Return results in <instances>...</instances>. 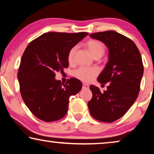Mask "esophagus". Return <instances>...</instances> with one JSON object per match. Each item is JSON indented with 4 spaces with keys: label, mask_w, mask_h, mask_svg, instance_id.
<instances>
[{
    "label": "esophagus",
    "mask_w": 154,
    "mask_h": 154,
    "mask_svg": "<svg viewBox=\"0 0 154 154\" xmlns=\"http://www.w3.org/2000/svg\"><path fill=\"white\" fill-rule=\"evenodd\" d=\"M82 88H83V89H88L89 88V86L86 84H82Z\"/></svg>",
    "instance_id": "obj_1"
}]
</instances>
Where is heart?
<instances>
[{"label": "heart", "instance_id": "b5f03b06", "mask_svg": "<svg viewBox=\"0 0 154 154\" xmlns=\"http://www.w3.org/2000/svg\"><path fill=\"white\" fill-rule=\"evenodd\" d=\"M85 45L93 55L94 58L100 57L104 54L105 46L101 41L95 39H90L85 43ZM77 50V46H73L70 48L68 54V61L69 63H72L74 60V57ZM75 76L78 79L84 82H89L94 79L98 74V70L95 68H85L81 67L75 71Z\"/></svg>", "mask_w": 154, "mask_h": 154}]
</instances>
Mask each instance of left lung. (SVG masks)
<instances>
[{"mask_svg": "<svg viewBox=\"0 0 154 154\" xmlns=\"http://www.w3.org/2000/svg\"><path fill=\"white\" fill-rule=\"evenodd\" d=\"M90 36L109 49V61L97 81L110 83L104 93L91 85L93 97L88 106L96 120L112 122L127 113L137 99L144 72L141 54L134 41L117 32H102Z\"/></svg>", "mask_w": 154, "mask_h": 154, "instance_id": "left-lung-1", "label": "left lung"}]
</instances>
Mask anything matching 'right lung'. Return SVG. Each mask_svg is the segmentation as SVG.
Returning a JSON list of instances; mask_svg holds the SVG:
<instances>
[{
	"label": "right lung",
	"instance_id": "obj_1",
	"mask_svg": "<svg viewBox=\"0 0 154 154\" xmlns=\"http://www.w3.org/2000/svg\"><path fill=\"white\" fill-rule=\"evenodd\" d=\"M88 34L51 32L27 46L17 76L23 100L37 118L44 122L60 120L67 113L69 97L81 91L79 79L70 78L61 84L55 79V72L68 67L70 48Z\"/></svg>",
	"mask_w": 154,
	"mask_h": 154
}]
</instances>
